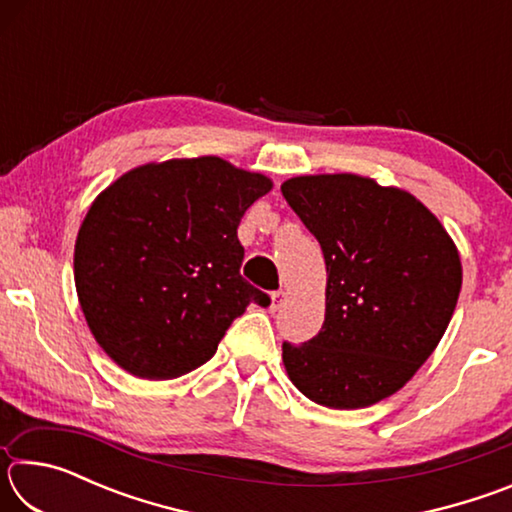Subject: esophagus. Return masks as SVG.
Returning <instances> with one entry per match:
<instances>
[{
  "instance_id": "34e87169",
  "label": "esophagus",
  "mask_w": 512,
  "mask_h": 512,
  "mask_svg": "<svg viewBox=\"0 0 512 512\" xmlns=\"http://www.w3.org/2000/svg\"><path fill=\"white\" fill-rule=\"evenodd\" d=\"M284 302H287V293L284 291H275L273 296H271V314H275V311H280L282 307H284Z\"/></svg>"
}]
</instances>
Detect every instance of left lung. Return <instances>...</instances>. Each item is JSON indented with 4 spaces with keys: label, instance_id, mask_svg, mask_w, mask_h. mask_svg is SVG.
I'll return each mask as SVG.
<instances>
[{
    "label": "left lung",
    "instance_id": "obj_1",
    "mask_svg": "<svg viewBox=\"0 0 512 512\" xmlns=\"http://www.w3.org/2000/svg\"><path fill=\"white\" fill-rule=\"evenodd\" d=\"M282 196L323 248L325 323L282 343L298 391L329 409H363L409 381L443 339L463 284L458 248L400 187L357 173L282 183Z\"/></svg>",
    "mask_w": 512,
    "mask_h": 512
}]
</instances>
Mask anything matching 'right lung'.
I'll list each match as a JSON object with an SVG mask.
<instances>
[{
    "instance_id": "right-lung-1",
    "label": "right lung",
    "mask_w": 512,
    "mask_h": 512,
    "mask_svg": "<svg viewBox=\"0 0 512 512\" xmlns=\"http://www.w3.org/2000/svg\"><path fill=\"white\" fill-rule=\"evenodd\" d=\"M271 178L216 155L149 162L94 198L74 282L103 352L140 379H173L214 357L232 320L268 296L241 277V216Z\"/></svg>"
}]
</instances>
